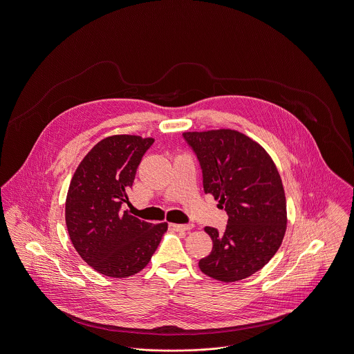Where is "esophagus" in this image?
<instances>
[{
  "instance_id": "34e87169",
  "label": "esophagus",
  "mask_w": 354,
  "mask_h": 354,
  "mask_svg": "<svg viewBox=\"0 0 354 354\" xmlns=\"http://www.w3.org/2000/svg\"><path fill=\"white\" fill-rule=\"evenodd\" d=\"M193 227H194L193 224H169V228L176 232H186L193 230Z\"/></svg>"
}]
</instances>
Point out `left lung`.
Returning <instances> with one entry per match:
<instances>
[{
    "label": "left lung",
    "instance_id": "8db88e82",
    "mask_svg": "<svg viewBox=\"0 0 354 354\" xmlns=\"http://www.w3.org/2000/svg\"><path fill=\"white\" fill-rule=\"evenodd\" d=\"M203 175V190L225 207L224 232L205 227L213 240L199 269L217 281L236 282L261 270L286 231V199L279 172L262 145L232 129L185 131Z\"/></svg>",
    "mask_w": 354,
    "mask_h": 354
}]
</instances>
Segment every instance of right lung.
Instances as JSON below:
<instances>
[{
  "mask_svg": "<svg viewBox=\"0 0 354 354\" xmlns=\"http://www.w3.org/2000/svg\"><path fill=\"white\" fill-rule=\"evenodd\" d=\"M155 138L117 134L99 141L71 180L65 220L80 257L100 274L126 278L151 261L168 224H151L120 206Z\"/></svg>",
  "mask_w": 354,
  "mask_h": 354,
  "instance_id": "obj_1",
  "label": "right lung"
}]
</instances>
